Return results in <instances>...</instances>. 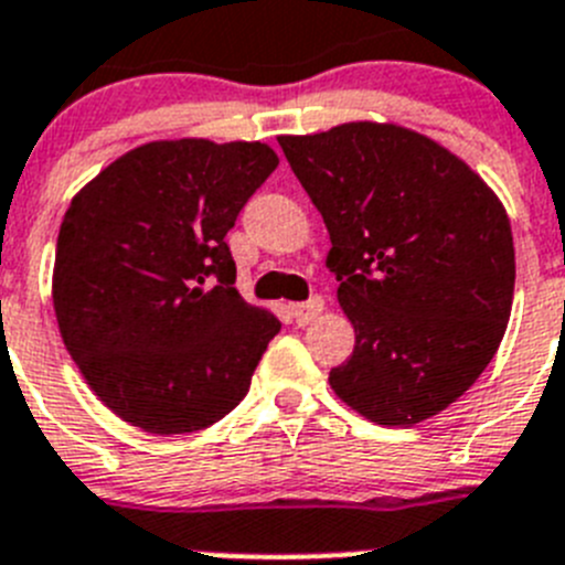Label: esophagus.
Returning a JSON list of instances; mask_svg holds the SVG:
<instances>
[{
    "label": "esophagus",
    "mask_w": 565,
    "mask_h": 565,
    "mask_svg": "<svg viewBox=\"0 0 565 565\" xmlns=\"http://www.w3.org/2000/svg\"><path fill=\"white\" fill-rule=\"evenodd\" d=\"M320 312H323V298H320V295H312V298L303 303H292V318L295 323H301V327L303 323H312Z\"/></svg>",
    "instance_id": "obj_1"
}]
</instances>
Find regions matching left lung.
<instances>
[{"mask_svg":"<svg viewBox=\"0 0 565 565\" xmlns=\"http://www.w3.org/2000/svg\"><path fill=\"white\" fill-rule=\"evenodd\" d=\"M327 222V267L352 320L329 371L345 405L416 425L456 403L504 338L515 247L504 205L467 162L394 124L278 137Z\"/></svg>","mask_w":565,"mask_h":565,"instance_id":"left-lung-1","label":"left lung"}]
</instances>
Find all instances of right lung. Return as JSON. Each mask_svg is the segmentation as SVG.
<instances>
[{
    "instance_id": "obj_1",
    "label": "right lung",
    "mask_w": 565,
    "mask_h": 565,
    "mask_svg": "<svg viewBox=\"0 0 565 565\" xmlns=\"http://www.w3.org/2000/svg\"><path fill=\"white\" fill-rule=\"evenodd\" d=\"M276 166L264 143L160 140L70 202L53 273L61 338L135 428L194 434L245 399L281 323L236 292L225 236Z\"/></svg>"
}]
</instances>
